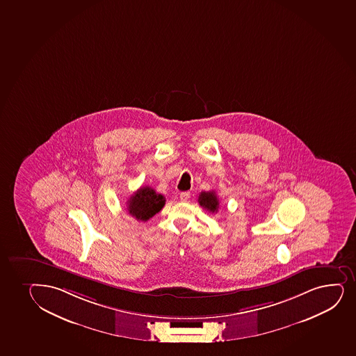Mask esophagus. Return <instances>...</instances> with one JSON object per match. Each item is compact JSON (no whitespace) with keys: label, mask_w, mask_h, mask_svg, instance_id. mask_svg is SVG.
<instances>
[{"label":"esophagus","mask_w":356,"mask_h":356,"mask_svg":"<svg viewBox=\"0 0 356 356\" xmlns=\"http://www.w3.org/2000/svg\"><path fill=\"white\" fill-rule=\"evenodd\" d=\"M189 196H191V193L189 192H182L180 194V200L181 201H187L189 199Z\"/></svg>","instance_id":"obj_1"}]
</instances>
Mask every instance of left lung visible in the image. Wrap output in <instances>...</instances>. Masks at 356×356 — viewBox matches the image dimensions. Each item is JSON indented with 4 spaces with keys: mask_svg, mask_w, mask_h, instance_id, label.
I'll return each instance as SVG.
<instances>
[{
    "mask_svg": "<svg viewBox=\"0 0 356 356\" xmlns=\"http://www.w3.org/2000/svg\"><path fill=\"white\" fill-rule=\"evenodd\" d=\"M199 204L201 207L207 209L208 212L216 213L219 208V199L216 192H201L199 194Z\"/></svg>",
    "mask_w": 356,
    "mask_h": 356,
    "instance_id": "left-lung-1",
    "label": "left lung"
}]
</instances>
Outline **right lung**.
I'll list each match as a JSON object with an SVG mask.
<instances>
[{
  "mask_svg": "<svg viewBox=\"0 0 356 356\" xmlns=\"http://www.w3.org/2000/svg\"><path fill=\"white\" fill-rule=\"evenodd\" d=\"M165 204L162 194L155 192L152 187H140L128 200V212L137 220L147 221L156 213L160 212Z\"/></svg>",
  "mask_w": 356,
  "mask_h": 356,
  "instance_id": "obj_1",
  "label": "right lung"
}]
</instances>
